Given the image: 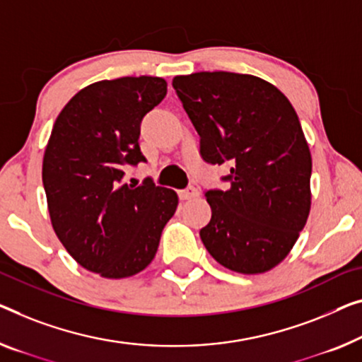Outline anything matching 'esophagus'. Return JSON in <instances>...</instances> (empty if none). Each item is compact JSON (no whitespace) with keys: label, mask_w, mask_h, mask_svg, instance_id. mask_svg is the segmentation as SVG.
I'll return each mask as SVG.
<instances>
[{"label":"esophagus","mask_w":362,"mask_h":362,"mask_svg":"<svg viewBox=\"0 0 362 362\" xmlns=\"http://www.w3.org/2000/svg\"><path fill=\"white\" fill-rule=\"evenodd\" d=\"M179 197H180V199H192V198L198 197V190L195 187H188V188H185V190L179 192Z\"/></svg>","instance_id":"esophagus-1"}]
</instances>
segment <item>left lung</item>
<instances>
[{
	"instance_id": "1",
	"label": "left lung",
	"mask_w": 362,
	"mask_h": 362,
	"mask_svg": "<svg viewBox=\"0 0 362 362\" xmlns=\"http://www.w3.org/2000/svg\"><path fill=\"white\" fill-rule=\"evenodd\" d=\"M199 134L204 163L229 164L228 190L204 192L211 219L206 250L237 273L283 262L310 211L312 158L294 107L252 74L202 71L172 81Z\"/></svg>"
}]
</instances>
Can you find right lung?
<instances>
[{"label": "right lung", "instance_id": "right-lung-1", "mask_svg": "<svg viewBox=\"0 0 362 362\" xmlns=\"http://www.w3.org/2000/svg\"><path fill=\"white\" fill-rule=\"evenodd\" d=\"M165 94L163 78L99 81L64 105L48 139L42 180L53 229L81 267L104 278L146 268L179 204L151 179L123 182L127 165L146 163L141 122Z\"/></svg>", "mask_w": 362, "mask_h": 362}]
</instances>
